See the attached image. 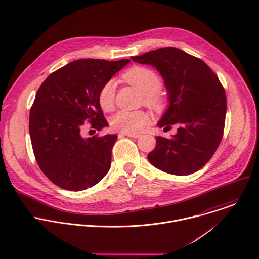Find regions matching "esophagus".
<instances>
[{
	"label": "esophagus",
	"mask_w": 259,
	"mask_h": 259,
	"mask_svg": "<svg viewBox=\"0 0 259 259\" xmlns=\"http://www.w3.org/2000/svg\"><path fill=\"white\" fill-rule=\"evenodd\" d=\"M126 136L131 137V138H140L141 135L140 134H133V133H125Z\"/></svg>",
	"instance_id": "obj_1"
}]
</instances>
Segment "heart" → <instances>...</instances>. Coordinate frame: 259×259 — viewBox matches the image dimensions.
I'll return each instance as SVG.
<instances>
[{"instance_id": "heart-1", "label": "heart", "mask_w": 259, "mask_h": 259, "mask_svg": "<svg viewBox=\"0 0 259 259\" xmlns=\"http://www.w3.org/2000/svg\"><path fill=\"white\" fill-rule=\"evenodd\" d=\"M123 79L138 88L144 94V102L157 107L161 104V96L159 90L161 88V79L152 69L135 66L127 70L123 74ZM116 93V83L113 80L106 82L99 92V104L105 111L113 108ZM149 121L147 113L144 111H129L121 110L117 112L111 120L112 127L121 132L137 133L141 131Z\"/></svg>"}]
</instances>
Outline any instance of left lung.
<instances>
[{
  "mask_svg": "<svg viewBox=\"0 0 259 259\" xmlns=\"http://www.w3.org/2000/svg\"><path fill=\"white\" fill-rule=\"evenodd\" d=\"M131 59L154 67L164 80L169 105L158 127H178L171 138L155 137L149 162L173 175L198 171L215 153L223 135L226 95L217 76L202 60L174 47Z\"/></svg>",
  "mask_w": 259,
  "mask_h": 259,
  "instance_id": "8db88e82",
  "label": "left lung"
}]
</instances>
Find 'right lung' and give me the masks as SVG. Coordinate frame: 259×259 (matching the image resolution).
<instances>
[{
  "instance_id": "add662e5",
  "label": "right lung",
  "mask_w": 259,
  "mask_h": 259,
  "mask_svg": "<svg viewBox=\"0 0 259 259\" xmlns=\"http://www.w3.org/2000/svg\"><path fill=\"white\" fill-rule=\"evenodd\" d=\"M129 62L76 60L49 75L39 88L30 110L29 131L39 167L59 187L85 190L108 173L117 135L84 138L81 132L86 120L98 131L109 125L99 92Z\"/></svg>"
}]
</instances>
